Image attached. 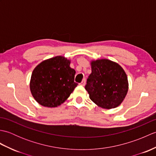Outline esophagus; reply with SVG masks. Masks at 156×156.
Segmentation results:
<instances>
[{"mask_svg": "<svg viewBox=\"0 0 156 156\" xmlns=\"http://www.w3.org/2000/svg\"><path fill=\"white\" fill-rule=\"evenodd\" d=\"M85 83H86V79L84 78V80L82 81V82H81V83H80V84H81V85H82V86H84V85H85Z\"/></svg>", "mask_w": 156, "mask_h": 156, "instance_id": "esophagus-1", "label": "esophagus"}]
</instances>
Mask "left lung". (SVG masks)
<instances>
[{
  "label": "left lung",
  "mask_w": 156,
  "mask_h": 156,
  "mask_svg": "<svg viewBox=\"0 0 156 156\" xmlns=\"http://www.w3.org/2000/svg\"><path fill=\"white\" fill-rule=\"evenodd\" d=\"M91 68L92 73L85 86L90 100L103 108L118 107L128 91L124 69L117 63L106 59L92 61Z\"/></svg>",
  "instance_id": "1"
}]
</instances>
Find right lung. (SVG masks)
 I'll return each instance as SVG.
<instances>
[{"instance_id":"obj_1","label":"right lung","mask_w":156,"mask_h":156,"mask_svg":"<svg viewBox=\"0 0 156 156\" xmlns=\"http://www.w3.org/2000/svg\"><path fill=\"white\" fill-rule=\"evenodd\" d=\"M70 61L63 56L46 59L37 66L31 74L30 90L39 104L56 107L67 99L78 84Z\"/></svg>"}]
</instances>
